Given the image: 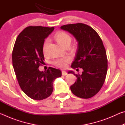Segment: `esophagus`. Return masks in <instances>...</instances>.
<instances>
[{
	"mask_svg": "<svg viewBox=\"0 0 125 125\" xmlns=\"http://www.w3.org/2000/svg\"><path fill=\"white\" fill-rule=\"evenodd\" d=\"M62 75H63V76H65V75H66L67 74V73L65 71H62Z\"/></svg>",
	"mask_w": 125,
	"mask_h": 125,
	"instance_id": "34e87169",
	"label": "esophagus"
}]
</instances>
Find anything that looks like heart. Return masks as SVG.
I'll return each mask as SVG.
<instances>
[{"mask_svg":"<svg viewBox=\"0 0 125 125\" xmlns=\"http://www.w3.org/2000/svg\"><path fill=\"white\" fill-rule=\"evenodd\" d=\"M54 39L60 45L63 46V47L67 45H70L72 41L71 36L64 32H60L56 33L54 36ZM49 42L50 40L47 39L45 40V41L43 43L42 50H43V52L45 54L47 53ZM71 60V58L70 57L65 56L63 57L54 59L52 61V63L55 66L58 68H64L67 66V64L70 62Z\"/></svg>","mask_w":125,"mask_h":125,"instance_id":"heart-1","label":"heart"}]
</instances>
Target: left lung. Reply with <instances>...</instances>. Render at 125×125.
Listing matches in <instances>:
<instances>
[{"instance_id":"left-lung-1","label":"left lung","mask_w":125,"mask_h":125,"mask_svg":"<svg viewBox=\"0 0 125 125\" xmlns=\"http://www.w3.org/2000/svg\"><path fill=\"white\" fill-rule=\"evenodd\" d=\"M61 29L72 35L78 42L71 67L83 70L81 75L68 72L77 77L75 83L71 86L72 92L80 98H92L102 87L107 73L106 53L102 40L92 27L82 23L63 25Z\"/></svg>"}]
</instances>
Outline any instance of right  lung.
<instances>
[{
  "label": "right lung",
  "mask_w": 125,
  "mask_h": 125,
  "mask_svg": "<svg viewBox=\"0 0 125 125\" xmlns=\"http://www.w3.org/2000/svg\"><path fill=\"white\" fill-rule=\"evenodd\" d=\"M54 27L29 26L17 37L12 51V65L21 90L29 98L41 100L51 95L53 83L61 77L60 70L50 67L40 71L44 56L42 47L45 39L54 30Z\"/></svg>",
  "instance_id": "right-lung-1"
}]
</instances>
